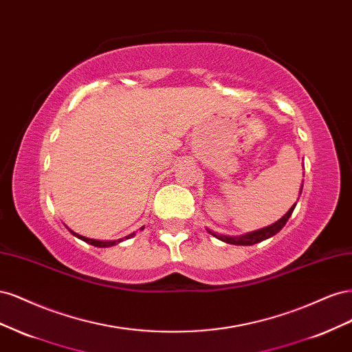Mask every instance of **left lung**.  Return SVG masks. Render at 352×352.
Segmentation results:
<instances>
[{
    "mask_svg": "<svg viewBox=\"0 0 352 352\" xmlns=\"http://www.w3.org/2000/svg\"><path fill=\"white\" fill-rule=\"evenodd\" d=\"M301 190H302V186H301ZM300 195H301V192H300ZM295 206H296V202L289 208V211H287L282 219H279L278 221L273 223V225H270V226H267V228L258 229V230L250 232V233H245V235H242V236L219 235V233H214V232H211V230H208V233H210V235H212V236H216L217 239H220V241H223V242H226V243H232V245H254V243L261 242V241H264V239L272 238L273 235H276V233H278V232L286 225V221L289 220V217L292 216V211H294Z\"/></svg>",
    "mask_w": 352,
    "mask_h": 352,
    "instance_id": "1",
    "label": "left lung"
}]
</instances>
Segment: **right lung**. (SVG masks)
Wrapping results in <instances>:
<instances>
[{"label":"right lung","mask_w":352,"mask_h":352,"mask_svg":"<svg viewBox=\"0 0 352 352\" xmlns=\"http://www.w3.org/2000/svg\"><path fill=\"white\" fill-rule=\"evenodd\" d=\"M70 230V229H69ZM70 233L72 235H74L76 238H79V239H82V241H85L87 243H91V245H94V247H100V248H105V247H113V245H116V243H119V242H122L123 239H117V241H97V239H89V238H85V236H80V235H78V233H74L73 230H70ZM135 233H131L129 236H126L124 239H129L131 236H133Z\"/></svg>","instance_id":"add662e5"}]
</instances>
